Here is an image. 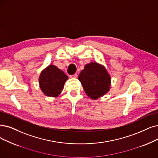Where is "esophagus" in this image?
<instances>
[{"label": "esophagus", "instance_id": "obj_1", "mask_svg": "<svg viewBox=\"0 0 158 158\" xmlns=\"http://www.w3.org/2000/svg\"><path fill=\"white\" fill-rule=\"evenodd\" d=\"M71 77V78H77V77H78V74L76 73V74H73V75H71L70 76Z\"/></svg>", "mask_w": 158, "mask_h": 158}]
</instances>
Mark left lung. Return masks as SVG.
<instances>
[{"mask_svg":"<svg viewBox=\"0 0 158 158\" xmlns=\"http://www.w3.org/2000/svg\"><path fill=\"white\" fill-rule=\"evenodd\" d=\"M78 80L87 95L93 100L104 95L110 89V74L104 66L97 62L86 64L80 73Z\"/></svg>","mask_w":158,"mask_h":158,"instance_id":"obj_1","label":"left lung"}]
</instances>
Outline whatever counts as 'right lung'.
I'll return each mask as SVG.
<instances>
[{"mask_svg": "<svg viewBox=\"0 0 158 158\" xmlns=\"http://www.w3.org/2000/svg\"><path fill=\"white\" fill-rule=\"evenodd\" d=\"M68 77L57 67L50 65L41 73L40 86L43 93L48 97H57L64 87Z\"/></svg>", "mask_w": 158, "mask_h": 158, "instance_id": "obj_1", "label": "right lung"}]
</instances>
